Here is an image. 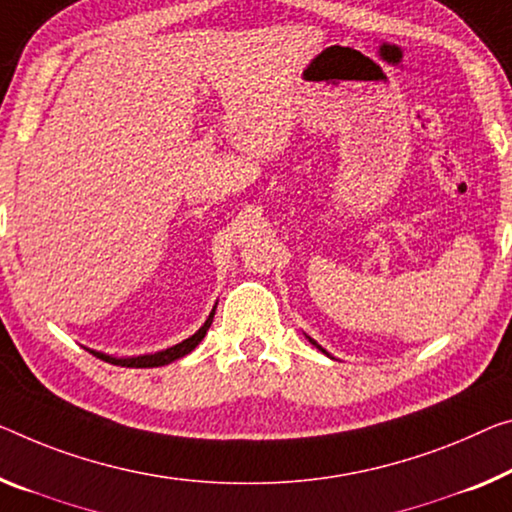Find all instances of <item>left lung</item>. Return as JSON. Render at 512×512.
Instances as JSON below:
<instances>
[{
	"instance_id": "left-lung-1",
	"label": "left lung",
	"mask_w": 512,
	"mask_h": 512,
	"mask_svg": "<svg viewBox=\"0 0 512 512\" xmlns=\"http://www.w3.org/2000/svg\"><path fill=\"white\" fill-rule=\"evenodd\" d=\"M306 338H309V341H311V343H313V345H316V348H318V350H320V352H325V355H327V357H329V352H327V350H325V348H322V345H318V343H316V341H313V338H311V336H306Z\"/></svg>"
}]
</instances>
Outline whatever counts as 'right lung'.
Segmentation results:
<instances>
[{"label":"right lung","mask_w":512,"mask_h":512,"mask_svg":"<svg viewBox=\"0 0 512 512\" xmlns=\"http://www.w3.org/2000/svg\"><path fill=\"white\" fill-rule=\"evenodd\" d=\"M215 309H217V304L212 306V311H210V316L206 318V322H203V325L196 329V332L190 338H185V341L171 345V348H167V350L155 352V355L112 357V355H105V352H98V350H89V348H86V350H89L93 357H98L102 361H109V364H114V366H125V368H157V366H167V364H171V361H176L180 357L190 355V352L196 348V345L203 341V336L208 334V329L212 325V318H215Z\"/></svg>","instance_id":"1"}]
</instances>
